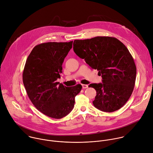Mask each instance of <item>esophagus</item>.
<instances>
[{
    "instance_id": "34e87169",
    "label": "esophagus",
    "mask_w": 153,
    "mask_h": 153,
    "mask_svg": "<svg viewBox=\"0 0 153 153\" xmlns=\"http://www.w3.org/2000/svg\"><path fill=\"white\" fill-rule=\"evenodd\" d=\"M82 85V88H83V89H86V88H87L88 87V85L83 84V85Z\"/></svg>"
}]
</instances>
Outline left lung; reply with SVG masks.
Wrapping results in <instances>:
<instances>
[{
  "label": "left lung",
  "mask_w": 153,
  "mask_h": 153,
  "mask_svg": "<svg viewBox=\"0 0 153 153\" xmlns=\"http://www.w3.org/2000/svg\"><path fill=\"white\" fill-rule=\"evenodd\" d=\"M73 50L102 77V83L88 86L97 92L94 106L106 112L121 108L133 92L136 76V65L126 45L114 37L96 36L74 40Z\"/></svg>",
  "instance_id": "left-lung-1"
}]
</instances>
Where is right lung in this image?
Listing matches in <instances>:
<instances>
[{
  "instance_id": "right-lung-1",
  "label": "right lung",
  "mask_w": 153,
  "mask_h": 153,
  "mask_svg": "<svg viewBox=\"0 0 153 153\" xmlns=\"http://www.w3.org/2000/svg\"><path fill=\"white\" fill-rule=\"evenodd\" d=\"M72 44L73 41L48 42L36 45L23 73V84L32 104L44 115L55 119L65 117L73 110L75 97L82 88L80 84L67 87L56 82Z\"/></svg>"
}]
</instances>
